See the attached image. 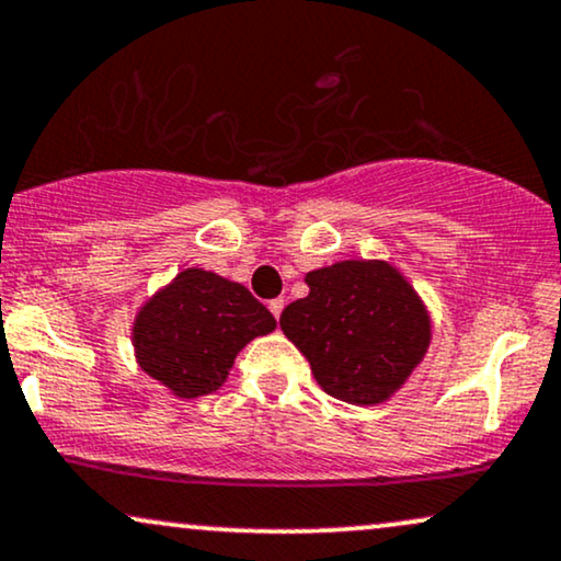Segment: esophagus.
I'll return each instance as SVG.
<instances>
[{"instance_id": "obj_1", "label": "esophagus", "mask_w": 561, "mask_h": 561, "mask_svg": "<svg viewBox=\"0 0 561 561\" xmlns=\"http://www.w3.org/2000/svg\"><path fill=\"white\" fill-rule=\"evenodd\" d=\"M268 310H272V313H274V318H276V321H279L282 310H285V297H276V300H272V302H268Z\"/></svg>"}]
</instances>
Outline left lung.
<instances>
[{
    "label": "left lung",
    "mask_w": 561,
    "mask_h": 561,
    "mask_svg": "<svg viewBox=\"0 0 561 561\" xmlns=\"http://www.w3.org/2000/svg\"><path fill=\"white\" fill-rule=\"evenodd\" d=\"M305 282L310 295L282 310L285 336L333 399L386 401L427 352L430 318L420 297L382 261H342Z\"/></svg>",
    "instance_id": "left-lung-1"
}]
</instances>
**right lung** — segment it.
Returning <instances> with one entry per match:
<instances>
[{"instance_id": "obj_1", "label": "right lung", "mask_w": 561, "mask_h": 561, "mask_svg": "<svg viewBox=\"0 0 561 561\" xmlns=\"http://www.w3.org/2000/svg\"><path fill=\"white\" fill-rule=\"evenodd\" d=\"M274 329V316L243 285L186 268L141 308L134 346L141 370L181 399H196L217 391L236 354Z\"/></svg>"}]
</instances>
